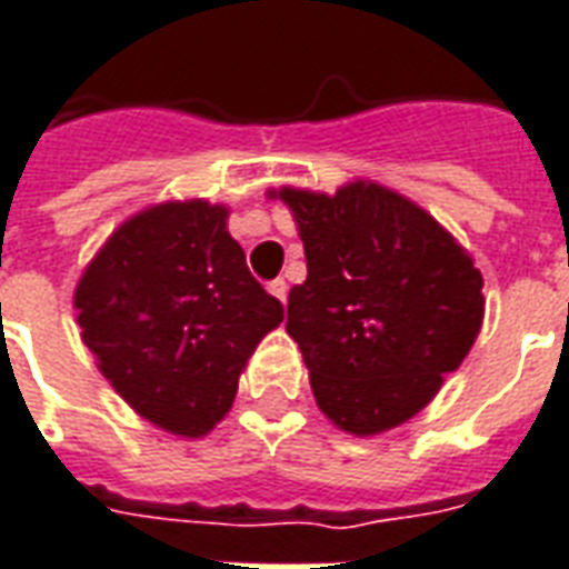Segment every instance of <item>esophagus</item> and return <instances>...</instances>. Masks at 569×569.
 Wrapping results in <instances>:
<instances>
[{
    "mask_svg": "<svg viewBox=\"0 0 569 569\" xmlns=\"http://www.w3.org/2000/svg\"><path fill=\"white\" fill-rule=\"evenodd\" d=\"M268 292H271V296L277 298L280 305H286V296H289V286H286V280H280V277H277V280H271V283H268Z\"/></svg>",
    "mask_w": 569,
    "mask_h": 569,
    "instance_id": "1",
    "label": "esophagus"
}]
</instances>
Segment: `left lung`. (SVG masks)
<instances>
[{"label":"left lung","mask_w":569,"mask_h":569,"mask_svg":"<svg viewBox=\"0 0 569 569\" xmlns=\"http://www.w3.org/2000/svg\"><path fill=\"white\" fill-rule=\"evenodd\" d=\"M305 241L286 331L319 410L347 435L413 419L473 347L486 298L470 252L398 192L356 180L335 196L283 187Z\"/></svg>","instance_id":"left-lung-1"}]
</instances>
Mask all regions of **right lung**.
Returning <instances> with one entry per match:
<instances>
[{
	"label": "right lung",
	"mask_w": 569,
	"mask_h": 569,
	"mask_svg": "<svg viewBox=\"0 0 569 569\" xmlns=\"http://www.w3.org/2000/svg\"><path fill=\"white\" fill-rule=\"evenodd\" d=\"M229 210L166 201L113 231L74 289L83 343L134 413L204 437L229 413L259 340L283 305L247 268Z\"/></svg>",
	"instance_id": "obj_1"
}]
</instances>
